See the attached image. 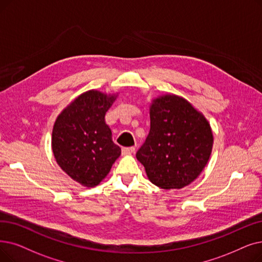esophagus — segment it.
Instances as JSON below:
<instances>
[{"label":"esophagus","mask_w":262,"mask_h":262,"mask_svg":"<svg viewBox=\"0 0 262 262\" xmlns=\"http://www.w3.org/2000/svg\"><path fill=\"white\" fill-rule=\"evenodd\" d=\"M134 152H135L134 146H124V147H122V154H124V155L132 154Z\"/></svg>","instance_id":"obj_1"}]
</instances>
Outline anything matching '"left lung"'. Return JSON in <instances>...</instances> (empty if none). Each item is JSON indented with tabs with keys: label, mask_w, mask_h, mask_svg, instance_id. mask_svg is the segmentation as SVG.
Masks as SVG:
<instances>
[{
	"label": "left lung",
	"mask_w": 262,
	"mask_h": 262,
	"mask_svg": "<svg viewBox=\"0 0 262 262\" xmlns=\"http://www.w3.org/2000/svg\"><path fill=\"white\" fill-rule=\"evenodd\" d=\"M149 135L136 153L147 178L164 189L182 188L206 167L213 145L210 125L187 100L176 95L154 99Z\"/></svg>",
	"instance_id": "1"
}]
</instances>
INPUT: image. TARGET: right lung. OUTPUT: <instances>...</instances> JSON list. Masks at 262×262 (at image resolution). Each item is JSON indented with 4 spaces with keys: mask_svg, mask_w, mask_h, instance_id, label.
<instances>
[{
    "mask_svg": "<svg viewBox=\"0 0 262 262\" xmlns=\"http://www.w3.org/2000/svg\"><path fill=\"white\" fill-rule=\"evenodd\" d=\"M116 96L89 91L76 98L56 119L52 151L56 163L73 180L88 187L99 184L121 155L112 141L105 116Z\"/></svg>",
    "mask_w": 262,
    "mask_h": 262,
    "instance_id": "1",
    "label": "right lung"
}]
</instances>
